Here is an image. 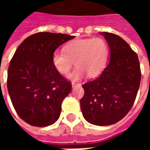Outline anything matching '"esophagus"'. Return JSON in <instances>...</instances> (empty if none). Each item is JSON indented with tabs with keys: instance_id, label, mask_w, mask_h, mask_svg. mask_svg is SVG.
<instances>
[{
	"instance_id": "1",
	"label": "esophagus",
	"mask_w": 150,
	"mask_h": 150,
	"mask_svg": "<svg viewBox=\"0 0 150 150\" xmlns=\"http://www.w3.org/2000/svg\"><path fill=\"white\" fill-rule=\"evenodd\" d=\"M71 85H72V87H73V88H75V86H78V85H80V84H79V83H72Z\"/></svg>"
}]
</instances>
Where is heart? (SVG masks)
I'll use <instances>...</instances> for the list:
<instances>
[{"label":"heart","mask_w":150,"mask_h":150,"mask_svg":"<svg viewBox=\"0 0 150 150\" xmlns=\"http://www.w3.org/2000/svg\"><path fill=\"white\" fill-rule=\"evenodd\" d=\"M64 52L56 50L53 53L51 62L59 74L66 75L73 67H77L68 75L73 81L88 76L95 78L103 71L108 57V46L101 38L79 39L67 43Z\"/></svg>","instance_id":"obj_1"}]
</instances>
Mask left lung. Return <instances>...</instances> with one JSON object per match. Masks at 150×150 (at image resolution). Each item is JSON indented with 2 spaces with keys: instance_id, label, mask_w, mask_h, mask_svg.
I'll return each mask as SVG.
<instances>
[{
  "instance_id": "left-lung-1",
  "label": "left lung",
  "mask_w": 150,
  "mask_h": 150,
  "mask_svg": "<svg viewBox=\"0 0 150 150\" xmlns=\"http://www.w3.org/2000/svg\"><path fill=\"white\" fill-rule=\"evenodd\" d=\"M100 34L110 48V62L97 79L83 85L80 106L88 122L106 126L120 121L131 109L142 73L137 54L122 38L108 32Z\"/></svg>"
}]
</instances>
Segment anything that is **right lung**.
<instances>
[{"label": "right lung", "mask_w": 150, "mask_h": 150, "mask_svg": "<svg viewBox=\"0 0 150 150\" xmlns=\"http://www.w3.org/2000/svg\"><path fill=\"white\" fill-rule=\"evenodd\" d=\"M74 38L40 32L25 38L15 51L8 66L7 88L18 115L29 125L46 127L59 118L71 84L54 69L51 57L59 46Z\"/></svg>", "instance_id": "1"}]
</instances>
